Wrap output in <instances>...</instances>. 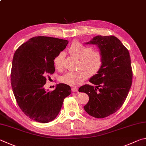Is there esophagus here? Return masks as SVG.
<instances>
[{"label":"esophagus","mask_w":146,"mask_h":146,"mask_svg":"<svg viewBox=\"0 0 146 146\" xmlns=\"http://www.w3.org/2000/svg\"><path fill=\"white\" fill-rule=\"evenodd\" d=\"M72 92H78V89L77 88H72Z\"/></svg>","instance_id":"esophagus-1"}]
</instances>
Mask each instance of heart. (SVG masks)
<instances>
[{
	"mask_svg": "<svg viewBox=\"0 0 146 146\" xmlns=\"http://www.w3.org/2000/svg\"><path fill=\"white\" fill-rule=\"evenodd\" d=\"M69 52L80 60L79 68L76 72H70L61 78V81L66 85L78 86L81 85L89 76L95 75L100 70L103 63L101 52L92 50V48L79 42H74L69 48ZM64 53L60 52L54 59L55 68L61 70L63 68Z\"/></svg>",
	"mask_w": 146,
	"mask_h": 146,
	"instance_id": "obj_1",
	"label": "heart"
}]
</instances>
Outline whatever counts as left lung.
<instances>
[{
	"label": "left lung",
	"instance_id": "8db88e82",
	"mask_svg": "<svg viewBox=\"0 0 146 146\" xmlns=\"http://www.w3.org/2000/svg\"><path fill=\"white\" fill-rule=\"evenodd\" d=\"M86 44L96 45L103 57L98 74L89 81L96 86L85 85L79 92L89 96L84 106L86 113L103 119L116 112L124 104L132 84L133 72L128 50L114 36H97Z\"/></svg>",
	"mask_w": 146,
	"mask_h": 146
}]
</instances>
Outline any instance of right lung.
I'll use <instances>...</instances> for the list:
<instances>
[{
  "label": "right lung",
  "mask_w": 146,
  "mask_h": 146,
  "mask_svg": "<svg viewBox=\"0 0 146 146\" xmlns=\"http://www.w3.org/2000/svg\"><path fill=\"white\" fill-rule=\"evenodd\" d=\"M66 40L35 36L17 48L13 58L11 83L17 104L25 115L41 123L54 119L63 100L71 94L66 84L56 85L53 91L43 86L54 73V59L65 49Z\"/></svg>",
  "instance_id": "add662e5"
}]
</instances>
